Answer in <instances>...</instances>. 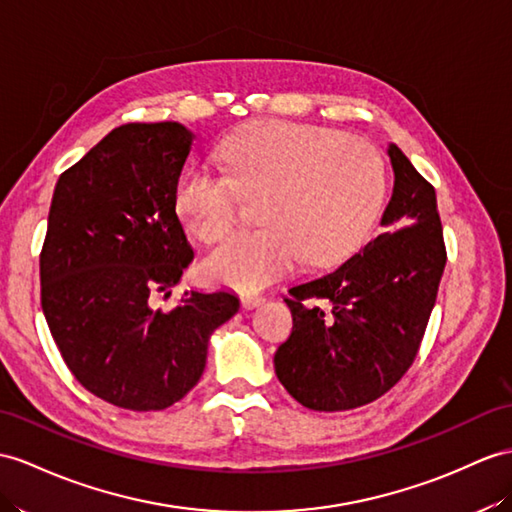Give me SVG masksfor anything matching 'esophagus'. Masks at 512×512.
I'll return each mask as SVG.
<instances>
[{
  "instance_id": "1",
  "label": "esophagus",
  "mask_w": 512,
  "mask_h": 512,
  "mask_svg": "<svg viewBox=\"0 0 512 512\" xmlns=\"http://www.w3.org/2000/svg\"><path fill=\"white\" fill-rule=\"evenodd\" d=\"M263 302H265V297L258 295V293H245V295H241L243 308H256V306H260Z\"/></svg>"
}]
</instances>
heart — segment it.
<instances>
[{
    "mask_svg": "<svg viewBox=\"0 0 512 512\" xmlns=\"http://www.w3.org/2000/svg\"><path fill=\"white\" fill-rule=\"evenodd\" d=\"M221 173L195 169L180 180L176 208L199 241H217L239 217L241 197H263L254 232L210 249L202 273L236 289H258L291 271L341 263L363 243L384 197L376 147L356 136L291 121L254 123L221 145Z\"/></svg>",
    "mask_w": 512,
    "mask_h": 512,
    "instance_id": "heart-1",
    "label": "heart"
}]
</instances>
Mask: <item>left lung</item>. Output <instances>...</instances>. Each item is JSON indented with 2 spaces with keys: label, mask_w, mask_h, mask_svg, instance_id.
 <instances>
[{
  "label": "left lung",
  "mask_w": 512,
  "mask_h": 512,
  "mask_svg": "<svg viewBox=\"0 0 512 512\" xmlns=\"http://www.w3.org/2000/svg\"><path fill=\"white\" fill-rule=\"evenodd\" d=\"M389 158L395 180L380 219L386 232L284 299L293 332L273 356L276 376L319 413L365 406L400 382L436 302L447 254L434 186L395 143ZM315 298H328L331 310Z\"/></svg>",
  "instance_id": "obj_1"
}]
</instances>
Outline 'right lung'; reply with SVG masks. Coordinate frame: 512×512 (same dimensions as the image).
<instances>
[{
  "mask_svg": "<svg viewBox=\"0 0 512 512\" xmlns=\"http://www.w3.org/2000/svg\"><path fill=\"white\" fill-rule=\"evenodd\" d=\"M195 134L126 123L56 182L41 252V306L86 391L147 413L180 402L206 367L208 339L239 310L228 291L152 306L191 265L176 193Z\"/></svg>",
  "mask_w": 512,
  "mask_h": 512,
  "instance_id": "right-lung-1",
  "label": "right lung"
}]
</instances>
